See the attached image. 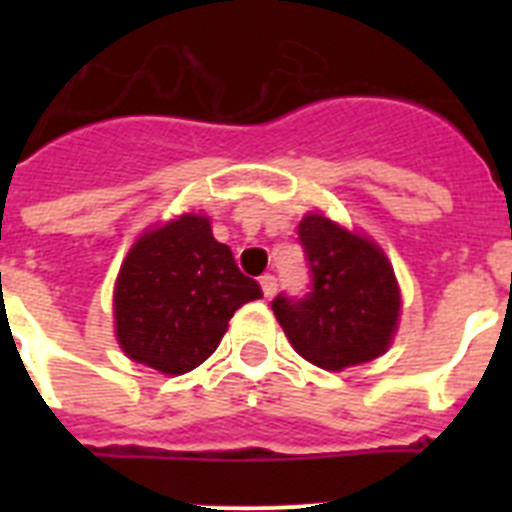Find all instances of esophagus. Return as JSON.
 <instances>
[{
    "mask_svg": "<svg viewBox=\"0 0 512 512\" xmlns=\"http://www.w3.org/2000/svg\"><path fill=\"white\" fill-rule=\"evenodd\" d=\"M259 282H261V289H264V297L277 295V277H274V274H264Z\"/></svg>",
    "mask_w": 512,
    "mask_h": 512,
    "instance_id": "34e87169",
    "label": "esophagus"
}]
</instances>
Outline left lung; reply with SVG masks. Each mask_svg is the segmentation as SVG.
I'll return each instance as SVG.
<instances>
[{
    "label": "left lung",
    "instance_id": "8db88e82",
    "mask_svg": "<svg viewBox=\"0 0 512 512\" xmlns=\"http://www.w3.org/2000/svg\"><path fill=\"white\" fill-rule=\"evenodd\" d=\"M297 233L310 292L271 302L292 348L328 372L382 356L400 318V287L382 248L318 212L302 217Z\"/></svg>",
    "mask_w": 512,
    "mask_h": 512
}]
</instances>
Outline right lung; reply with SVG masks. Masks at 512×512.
I'll use <instances>...</instances> for the list:
<instances>
[{
    "instance_id": "1",
    "label": "right lung",
    "mask_w": 512,
    "mask_h": 512,
    "mask_svg": "<svg viewBox=\"0 0 512 512\" xmlns=\"http://www.w3.org/2000/svg\"><path fill=\"white\" fill-rule=\"evenodd\" d=\"M261 287L212 238L205 215L148 230L122 261L115 333L125 356L161 374H184L220 346L228 320L259 300Z\"/></svg>"
}]
</instances>
